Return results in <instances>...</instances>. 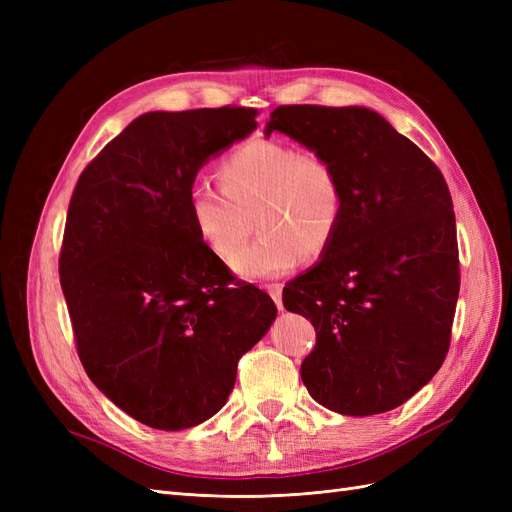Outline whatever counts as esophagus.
<instances>
[{"instance_id":"esophagus-1","label":"esophagus","mask_w":512,"mask_h":512,"mask_svg":"<svg viewBox=\"0 0 512 512\" xmlns=\"http://www.w3.org/2000/svg\"><path fill=\"white\" fill-rule=\"evenodd\" d=\"M267 288V292L271 294V299L275 301V305H277V309H284V305H282V284H267L265 286Z\"/></svg>"}]
</instances>
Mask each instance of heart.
Returning a JSON list of instances; mask_svg holds the SVG:
<instances>
[{"instance_id":"obj_1","label":"heart","mask_w":512,"mask_h":512,"mask_svg":"<svg viewBox=\"0 0 512 512\" xmlns=\"http://www.w3.org/2000/svg\"><path fill=\"white\" fill-rule=\"evenodd\" d=\"M222 188L194 183L192 224L209 252L229 260L257 218L263 235L230 261L247 280L292 271L307 254H327L346 218V183L337 164L277 138H252L220 164Z\"/></svg>"}]
</instances>
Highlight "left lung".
<instances>
[{"instance_id": "left-lung-1", "label": "left lung", "mask_w": 512, "mask_h": 512, "mask_svg": "<svg viewBox=\"0 0 512 512\" xmlns=\"http://www.w3.org/2000/svg\"><path fill=\"white\" fill-rule=\"evenodd\" d=\"M271 132L331 158L348 196L331 250L284 288V307L316 329L301 380L333 412H389L436 376L451 346L459 297L451 192L440 168L369 108L277 106Z\"/></svg>"}]
</instances>
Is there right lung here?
I'll list each match as a JSON object with an SVG mask.
<instances>
[{"mask_svg":"<svg viewBox=\"0 0 512 512\" xmlns=\"http://www.w3.org/2000/svg\"><path fill=\"white\" fill-rule=\"evenodd\" d=\"M256 108L145 113L76 183L59 254L79 359L138 423L207 421L237 363L277 316L267 292L235 284L200 241L190 188L211 156L256 130Z\"/></svg>","mask_w":512,"mask_h":512,"instance_id":"1","label":"right lung"}]
</instances>
